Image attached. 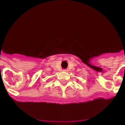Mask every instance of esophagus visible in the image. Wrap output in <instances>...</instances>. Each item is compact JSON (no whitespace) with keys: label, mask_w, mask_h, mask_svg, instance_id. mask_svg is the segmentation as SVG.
Wrapping results in <instances>:
<instances>
[{"label":"esophagus","mask_w":125,"mask_h":125,"mask_svg":"<svg viewBox=\"0 0 125 125\" xmlns=\"http://www.w3.org/2000/svg\"><path fill=\"white\" fill-rule=\"evenodd\" d=\"M63 71L64 72H68V70H67V69H64Z\"/></svg>","instance_id":"34e87169"}]
</instances>
